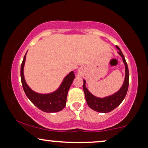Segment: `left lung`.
<instances>
[{"instance_id":"left-lung-1","label":"left lung","mask_w":148,"mask_h":148,"mask_svg":"<svg viewBox=\"0 0 148 148\" xmlns=\"http://www.w3.org/2000/svg\"><path fill=\"white\" fill-rule=\"evenodd\" d=\"M116 47L118 49V54L122 57V61H123L124 66H125L124 81L122 87L119 89V90L112 95L108 96V97L103 98L97 97L90 92V91L88 90L86 86V80L84 79L83 88L87 104L94 111L100 113H109L114 110V109H116L123 101L128 91V84H129V72H128V65L121 49L117 45Z\"/></svg>"}]
</instances>
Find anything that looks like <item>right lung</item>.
<instances>
[{
    "mask_svg": "<svg viewBox=\"0 0 148 148\" xmlns=\"http://www.w3.org/2000/svg\"><path fill=\"white\" fill-rule=\"evenodd\" d=\"M26 53L21 64L20 75L24 92L29 100L35 106L46 113L60 112L66 106L68 91L75 77L73 71H71L65 77L56 90L48 94H40L32 90L26 84L24 75V67L26 61Z\"/></svg>",
    "mask_w": 148,
    "mask_h": 148,
    "instance_id": "obj_1",
    "label": "right lung"
}]
</instances>
